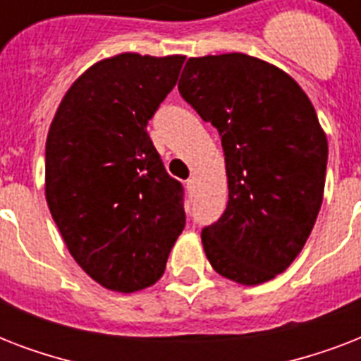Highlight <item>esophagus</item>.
Wrapping results in <instances>:
<instances>
[{"label":"esophagus","instance_id":"obj_1","mask_svg":"<svg viewBox=\"0 0 361 361\" xmlns=\"http://www.w3.org/2000/svg\"><path fill=\"white\" fill-rule=\"evenodd\" d=\"M185 189H187V192H189V197H192V195H195V191H197V181L187 180L185 181Z\"/></svg>","mask_w":361,"mask_h":361}]
</instances>
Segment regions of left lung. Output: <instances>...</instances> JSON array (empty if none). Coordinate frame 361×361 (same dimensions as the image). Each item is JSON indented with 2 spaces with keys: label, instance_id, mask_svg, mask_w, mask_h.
<instances>
[{
  "label": "left lung",
  "instance_id": "1",
  "mask_svg": "<svg viewBox=\"0 0 361 361\" xmlns=\"http://www.w3.org/2000/svg\"><path fill=\"white\" fill-rule=\"evenodd\" d=\"M180 93L219 130L228 204L202 231L204 252L226 279H274L302 252L322 206L328 140L290 75L249 54L187 59Z\"/></svg>",
  "mask_w": 361,
  "mask_h": 361
}]
</instances>
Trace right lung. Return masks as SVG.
I'll return each instance as SVG.
<instances>
[{"instance_id":"obj_1","label":"right lung","mask_w":361,"mask_h":361,"mask_svg":"<svg viewBox=\"0 0 361 361\" xmlns=\"http://www.w3.org/2000/svg\"><path fill=\"white\" fill-rule=\"evenodd\" d=\"M185 56L99 59L61 99L47 136L44 197L76 264L121 294L155 285L185 226L181 183L146 130Z\"/></svg>"}]
</instances>
